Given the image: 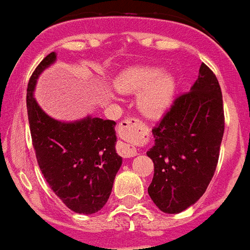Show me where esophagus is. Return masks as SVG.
<instances>
[{"label": "esophagus", "instance_id": "1", "mask_svg": "<svg viewBox=\"0 0 250 250\" xmlns=\"http://www.w3.org/2000/svg\"><path fill=\"white\" fill-rule=\"evenodd\" d=\"M142 123L137 118H125L121 122L118 127V134L123 139H133L137 136V130L141 128ZM117 150L121 156L125 158H130V157L137 156V148L133 145H129L128 142H120L117 146Z\"/></svg>", "mask_w": 250, "mask_h": 250}]
</instances>
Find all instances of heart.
I'll list each match as a JSON object with an SVG mask.
<instances>
[{
	"label": "heart",
	"mask_w": 250,
	"mask_h": 250,
	"mask_svg": "<svg viewBox=\"0 0 250 250\" xmlns=\"http://www.w3.org/2000/svg\"><path fill=\"white\" fill-rule=\"evenodd\" d=\"M114 86L122 93L141 92L137 105L148 118H158L167 111L175 92L174 77L156 67H128L118 75Z\"/></svg>",
	"instance_id": "b5f03b06"
}]
</instances>
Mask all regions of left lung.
I'll use <instances>...</instances> for the list:
<instances>
[{"mask_svg":"<svg viewBox=\"0 0 250 250\" xmlns=\"http://www.w3.org/2000/svg\"><path fill=\"white\" fill-rule=\"evenodd\" d=\"M147 152L154 164L148 194L162 212H183L212 181L224 133L223 97L213 71L202 63L189 92L175 97L152 129Z\"/></svg>","mask_w":250,"mask_h":250,"instance_id":"8db88e82","label":"left lung"}]
</instances>
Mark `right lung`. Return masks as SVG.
I'll use <instances>...</instances> for the list:
<instances>
[{
  "instance_id": "obj_1",
  "label": "right lung",
  "mask_w": 250,
  "mask_h": 250,
  "mask_svg": "<svg viewBox=\"0 0 250 250\" xmlns=\"http://www.w3.org/2000/svg\"><path fill=\"white\" fill-rule=\"evenodd\" d=\"M56 61L51 52L36 67L27 87V114L36 158L44 179L61 201L80 214L104 207L122 166L116 152V122L87 117L64 123L47 116L33 98L36 81Z\"/></svg>"
}]
</instances>
